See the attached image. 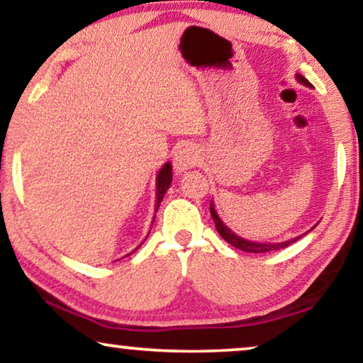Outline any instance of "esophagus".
Masks as SVG:
<instances>
[{
    "mask_svg": "<svg viewBox=\"0 0 363 363\" xmlns=\"http://www.w3.org/2000/svg\"><path fill=\"white\" fill-rule=\"evenodd\" d=\"M199 152L191 143H182L174 152V169L176 172H184L197 164Z\"/></svg>",
    "mask_w": 363,
    "mask_h": 363,
    "instance_id": "esophagus-1",
    "label": "esophagus"
}]
</instances>
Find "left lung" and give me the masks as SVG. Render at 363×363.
<instances>
[{"mask_svg":"<svg viewBox=\"0 0 363 363\" xmlns=\"http://www.w3.org/2000/svg\"><path fill=\"white\" fill-rule=\"evenodd\" d=\"M296 79H298L301 84L306 85V86H313L309 84V80L303 77V75L296 74ZM211 216L213 218V222H216V228L217 232L220 233V237L225 240L232 245V247L242 250V252H248V253H267V252H274V250H281L289 247L291 243L298 242V240L303 237V235H299V237H294L291 240H286V242H279V243H259V242H250V240H245L242 237H238V235H235L230 228H228L225 223L220 220V217L217 216L216 208H213V203L211 202ZM315 227V225H314Z\"/></svg>","mask_w":363,"mask_h":363,"instance_id":"1","label":"left lung"}]
</instances>
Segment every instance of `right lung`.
Segmentation results:
<instances>
[{
	"instance_id": "obj_1",
	"label": "right lung",
	"mask_w": 363,
	"mask_h": 363,
	"mask_svg": "<svg viewBox=\"0 0 363 363\" xmlns=\"http://www.w3.org/2000/svg\"><path fill=\"white\" fill-rule=\"evenodd\" d=\"M171 181H172V166L171 162H166V164L161 167V171L157 172V177H156V212L157 208H160V203L162 201V197H164L166 191L171 186ZM126 257H128V255H126Z\"/></svg>"
}]
</instances>
